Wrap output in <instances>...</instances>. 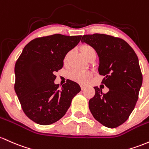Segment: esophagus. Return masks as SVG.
<instances>
[{"instance_id":"1","label":"esophagus","mask_w":149,"mask_h":149,"mask_svg":"<svg viewBox=\"0 0 149 149\" xmlns=\"http://www.w3.org/2000/svg\"><path fill=\"white\" fill-rule=\"evenodd\" d=\"M81 90H84L85 88H86V86H83V85H81Z\"/></svg>"}]
</instances>
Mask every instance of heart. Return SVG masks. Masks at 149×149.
<instances>
[{
  "label": "heart",
  "instance_id": "obj_1",
  "mask_svg": "<svg viewBox=\"0 0 149 149\" xmlns=\"http://www.w3.org/2000/svg\"><path fill=\"white\" fill-rule=\"evenodd\" d=\"M81 52L83 54V55L86 57L87 59H88L90 56H92L93 54H96L95 50L93 48L92 46L89 45H83L81 47ZM70 55V52L66 55L64 58V61L66 62V60L68 59V56ZM91 76V73L88 71H78V70H73V71H69L68 73V77L70 79L73 80V81H76V82L79 83H86L88 81L90 77Z\"/></svg>",
  "mask_w": 149,
  "mask_h": 149
}]
</instances>
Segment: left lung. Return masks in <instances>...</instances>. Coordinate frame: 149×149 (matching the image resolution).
Returning a JSON list of instances; mask_svg holds the SVG:
<instances>
[{"label": "left lung", "instance_id": "1", "mask_svg": "<svg viewBox=\"0 0 149 149\" xmlns=\"http://www.w3.org/2000/svg\"><path fill=\"white\" fill-rule=\"evenodd\" d=\"M81 42L92 46L99 57L98 72L107 93L94 87L89 100L94 118L108 128H115L129 118L139 97L142 77L139 59L133 49L122 39L104 34L83 35Z\"/></svg>", "mask_w": 149, "mask_h": 149}]
</instances>
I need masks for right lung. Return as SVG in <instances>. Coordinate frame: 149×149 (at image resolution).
<instances>
[{
  "instance_id": "1",
  "label": "right lung",
  "mask_w": 149,
  "mask_h": 149,
  "mask_svg": "<svg viewBox=\"0 0 149 149\" xmlns=\"http://www.w3.org/2000/svg\"><path fill=\"white\" fill-rule=\"evenodd\" d=\"M82 36L60 34L30 41L15 66V91L24 114L41 125H49L65 115L72 99L81 91L77 83L68 81L61 88L55 72L62 68L66 54Z\"/></svg>"
}]
</instances>
